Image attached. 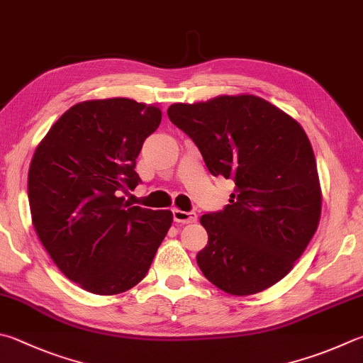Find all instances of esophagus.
Returning a JSON list of instances; mask_svg holds the SVG:
<instances>
[{"instance_id":"esophagus-1","label":"esophagus","mask_w":363,"mask_h":363,"mask_svg":"<svg viewBox=\"0 0 363 363\" xmlns=\"http://www.w3.org/2000/svg\"><path fill=\"white\" fill-rule=\"evenodd\" d=\"M173 219L177 223H194L196 220L195 213H189V211H181L174 208L173 209Z\"/></svg>"}]
</instances>
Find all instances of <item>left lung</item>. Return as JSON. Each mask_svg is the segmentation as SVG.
I'll list each match as a JSON object with an SVG mask.
<instances>
[{
  "mask_svg": "<svg viewBox=\"0 0 363 363\" xmlns=\"http://www.w3.org/2000/svg\"><path fill=\"white\" fill-rule=\"evenodd\" d=\"M168 117L203 155L209 173L233 179L230 204L203 214L208 245L196 263L232 295L265 291L291 272L318 230L320 186L305 130L255 95L176 103Z\"/></svg>",
  "mask_w": 363,
  "mask_h": 363,
  "instance_id": "8db88e82",
  "label": "left lung"
}]
</instances>
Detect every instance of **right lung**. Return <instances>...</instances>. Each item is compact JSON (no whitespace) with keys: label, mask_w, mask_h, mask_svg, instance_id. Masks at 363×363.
<instances>
[{"label":"right lung","mask_w":363,"mask_h":363,"mask_svg":"<svg viewBox=\"0 0 363 363\" xmlns=\"http://www.w3.org/2000/svg\"><path fill=\"white\" fill-rule=\"evenodd\" d=\"M162 111L128 98L74 104L39 143L28 171L33 225L68 279L116 295L147 274L173 222L171 211L130 206L122 194L141 182L143 143Z\"/></svg>","instance_id":"obj_1"}]
</instances>
